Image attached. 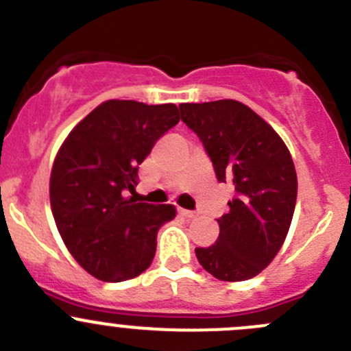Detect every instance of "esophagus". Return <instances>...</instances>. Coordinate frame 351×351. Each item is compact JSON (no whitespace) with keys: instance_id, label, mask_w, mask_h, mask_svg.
<instances>
[{"instance_id":"1","label":"esophagus","mask_w":351,"mask_h":351,"mask_svg":"<svg viewBox=\"0 0 351 351\" xmlns=\"http://www.w3.org/2000/svg\"><path fill=\"white\" fill-rule=\"evenodd\" d=\"M179 213H181L182 217H186V219H195L196 217V213L195 212H191V210H186V208H179L178 210Z\"/></svg>"}]
</instances>
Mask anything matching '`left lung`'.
I'll return each mask as SVG.
<instances>
[{"label":"left lung","mask_w":351,"mask_h":351,"mask_svg":"<svg viewBox=\"0 0 351 351\" xmlns=\"http://www.w3.org/2000/svg\"><path fill=\"white\" fill-rule=\"evenodd\" d=\"M182 122L205 146L219 182L234 189L212 246L196 248L203 269L220 281L255 278L285 243L298 181L285 141L250 106L236 99L182 103Z\"/></svg>","instance_id":"obj_1"}]
</instances>
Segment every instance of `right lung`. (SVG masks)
Masks as SVG:
<instances>
[{
    "label": "right lung",
    "mask_w": 351,
    "mask_h": 351,
    "mask_svg": "<svg viewBox=\"0 0 351 351\" xmlns=\"http://www.w3.org/2000/svg\"><path fill=\"white\" fill-rule=\"evenodd\" d=\"M172 103L108 99L70 131L56 153L49 203L56 228L79 265L105 282L145 272L156 252V232L176 206L125 198L155 143L179 122Z\"/></svg>",
    "instance_id": "1"
}]
</instances>
